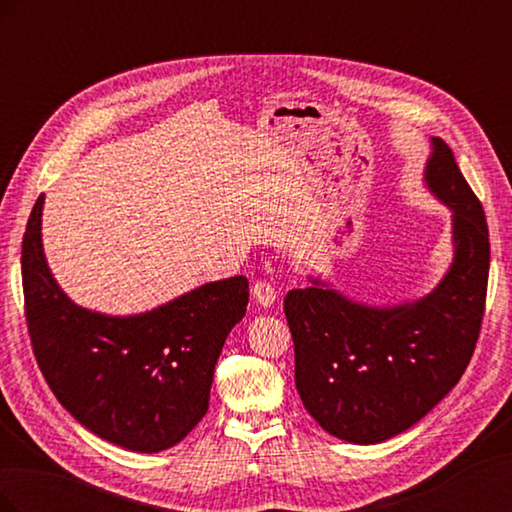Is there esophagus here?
<instances>
[{
  "label": "esophagus",
  "instance_id": "34e87169",
  "mask_svg": "<svg viewBox=\"0 0 512 512\" xmlns=\"http://www.w3.org/2000/svg\"><path fill=\"white\" fill-rule=\"evenodd\" d=\"M252 294H254V299H256L260 305H265V307L273 305L275 299H277L275 286H273L271 282H267V280H258V282L252 286Z\"/></svg>",
  "mask_w": 512,
  "mask_h": 512
}]
</instances>
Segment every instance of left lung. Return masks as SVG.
Listing matches in <instances>:
<instances>
[{"mask_svg": "<svg viewBox=\"0 0 512 512\" xmlns=\"http://www.w3.org/2000/svg\"><path fill=\"white\" fill-rule=\"evenodd\" d=\"M425 179L455 213L453 267L429 297L374 309L309 286L284 299L299 397L339 440L376 444L421 421L459 382L478 342L489 280L485 211L442 138H433Z\"/></svg>", "mask_w": 512, "mask_h": 512, "instance_id": "obj_1", "label": "left lung"}]
</instances>
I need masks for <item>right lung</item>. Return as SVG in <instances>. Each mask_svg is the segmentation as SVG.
<instances>
[{"mask_svg":"<svg viewBox=\"0 0 512 512\" xmlns=\"http://www.w3.org/2000/svg\"><path fill=\"white\" fill-rule=\"evenodd\" d=\"M44 194L21 250L29 339L49 389L96 436L138 453L175 446L209 408L213 369L245 316L247 277L200 286L153 312L108 318L76 307L46 267Z\"/></svg>","mask_w":512,"mask_h":512,"instance_id":"obj_1","label":"right lung"}]
</instances>
